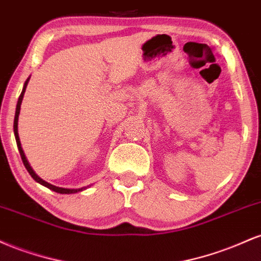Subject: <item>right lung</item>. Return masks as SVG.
I'll return each instance as SVG.
<instances>
[{
    "mask_svg": "<svg viewBox=\"0 0 261 261\" xmlns=\"http://www.w3.org/2000/svg\"><path fill=\"white\" fill-rule=\"evenodd\" d=\"M28 81H29V80H27V81H25V83H24V87H23V91H22V93H20L19 98H18V103H17V108H16V115H14V125H13V128H14V136H16L17 146H18V151H19V153H20V158H22V161H23V164H24V167H25V168H27V170H28V173H29V174L32 175V178L34 179L35 181H38L39 184L44 185V187L49 188L50 190H53V191H56V193H59V194H73V193H77V191H82L83 189H85V188H81V189H65V188H59V187H55V185H51V184H49V182H46V181H45V180H43V179H41V178H39V176H38L37 174H35V172H34V170L32 169V167L29 166L28 161H27V158H25V154H24V152H23V149H22V146H20L19 136H18V115H19L20 104H22L23 95H24V92H25V87H27V85H28Z\"/></svg>",
    "mask_w": 261,
    "mask_h": 261,
    "instance_id": "1",
    "label": "right lung"
}]
</instances>
